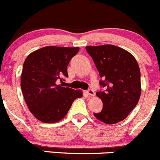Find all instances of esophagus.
Wrapping results in <instances>:
<instances>
[{
	"label": "esophagus",
	"mask_w": 160,
	"mask_h": 160,
	"mask_svg": "<svg viewBox=\"0 0 160 160\" xmlns=\"http://www.w3.org/2000/svg\"><path fill=\"white\" fill-rule=\"evenodd\" d=\"M87 94H88V95H90V96H91V97L95 96L94 91H93V90H91V89H88V91H87Z\"/></svg>",
	"instance_id": "esophagus-1"
}]
</instances>
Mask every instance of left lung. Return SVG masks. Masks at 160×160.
Masks as SVG:
<instances>
[{"instance_id": "left-lung-1", "label": "left lung", "mask_w": 160, "mask_h": 160, "mask_svg": "<svg viewBox=\"0 0 160 160\" xmlns=\"http://www.w3.org/2000/svg\"><path fill=\"white\" fill-rule=\"evenodd\" d=\"M104 88L96 95L102 100L103 109L95 117L106 124L122 121L136 107L141 96V72L135 58L117 46H87Z\"/></svg>"}]
</instances>
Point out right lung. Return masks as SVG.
<instances>
[{
  "label": "right lung",
  "mask_w": 160,
  "mask_h": 160,
  "mask_svg": "<svg viewBox=\"0 0 160 160\" xmlns=\"http://www.w3.org/2000/svg\"><path fill=\"white\" fill-rule=\"evenodd\" d=\"M78 48L44 47L30 53L23 63L21 89L30 112L45 123L60 121L73 101L82 98L81 91L62 87L68 77L67 66Z\"/></svg>",
  "instance_id": "1"
}]
</instances>
